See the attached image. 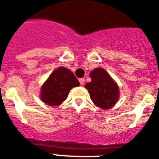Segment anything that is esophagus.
Here are the masks:
<instances>
[{
  "instance_id": "esophagus-1",
  "label": "esophagus",
  "mask_w": 159,
  "mask_h": 159,
  "mask_svg": "<svg viewBox=\"0 0 159 159\" xmlns=\"http://www.w3.org/2000/svg\"><path fill=\"white\" fill-rule=\"evenodd\" d=\"M79 82H80V84H81L82 86V85L84 84V82H85V79H84V78H80V79H79Z\"/></svg>"
}]
</instances>
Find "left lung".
<instances>
[{
    "instance_id": "left-lung-1",
    "label": "left lung",
    "mask_w": 159,
    "mask_h": 159,
    "mask_svg": "<svg viewBox=\"0 0 159 159\" xmlns=\"http://www.w3.org/2000/svg\"><path fill=\"white\" fill-rule=\"evenodd\" d=\"M92 82L86 84L90 97L96 106L110 109L119 99V88L111 76L103 68H96L90 73Z\"/></svg>"
}]
</instances>
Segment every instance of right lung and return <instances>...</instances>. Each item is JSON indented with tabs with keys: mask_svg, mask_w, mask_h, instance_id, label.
<instances>
[{
	"mask_svg": "<svg viewBox=\"0 0 159 159\" xmlns=\"http://www.w3.org/2000/svg\"><path fill=\"white\" fill-rule=\"evenodd\" d=\"M79 85L80 82L71 71L58 67L43 85L40 98L48 106H58L67 99L70 90Z\"/></svg>",
	"mask_w": 159,
	"mask_h": 159,
	"instance_id": "add662e5",
	"label": "right lung"
}]
</instances>
